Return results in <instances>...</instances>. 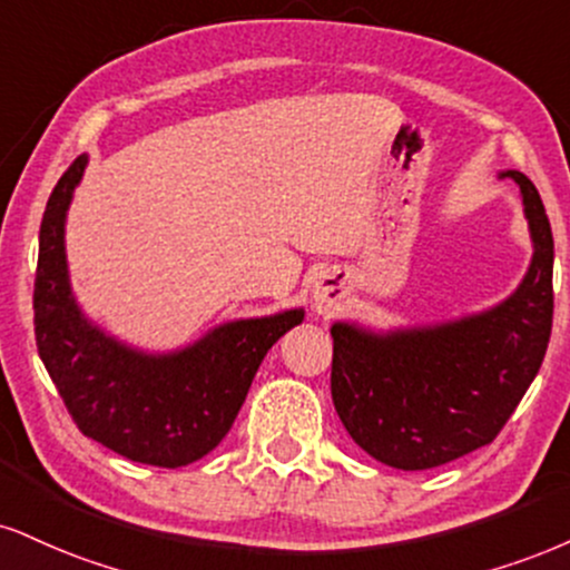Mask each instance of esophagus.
<instances>
[{"instance_id": "34e87169", "label": "esophagus", "mask_w": 570, "mask_h": 570, "mask_svg": "<svg viewBox=\"0 0 570 570\" xmlns=\"http://www.w3.org/2000/svg\"><path fill=\"white\" fill-rule=\"evenodd\" d=\"M342 294V278L334 273H324L313 286V305L318 313H332Z\"/></svg>"}]
</instances>
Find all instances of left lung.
Returning a JSON list of instances; mask_svg holds the SVG:
<instances>
[{
	"mask_svg": "<svg viewBox=\"0 0 570 570\" xmlns=\"http://www.w3.org/2000/svg\"><path fill=\"white\" fill-rule=\"evenodd\" d=\"M518 183L533 257L520 286L491 311L443 324L332 326V401L355 443L395 470H430L489 445L544 361L552 332L554 244L539 190Z\"/></svg>",
	"mask_w": 570,
	"mask_h": 570,
	"instance_id": "1",
	"label": "left lung"
}]
</instances>
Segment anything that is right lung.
<instances>
[{"mask_svg":"<svg viewBox=\"0 0 570 570\" xmlns=\"http://www.w3.org/2000/svg\"><path fill=\"white\" fill-rule=\"evenodd\" d=\"M85 167L79 156L66 169L39 228V358L87 438L132 462L185 468L223 441L265 353L303 324L305 311L228 321L173 353H142L106 334L81 313L68 281L66 212Z\"/></svg>","mask_w":570,"mask_h":570,"instance_id":"add662e5","label":"right lung"}]
</instances>
